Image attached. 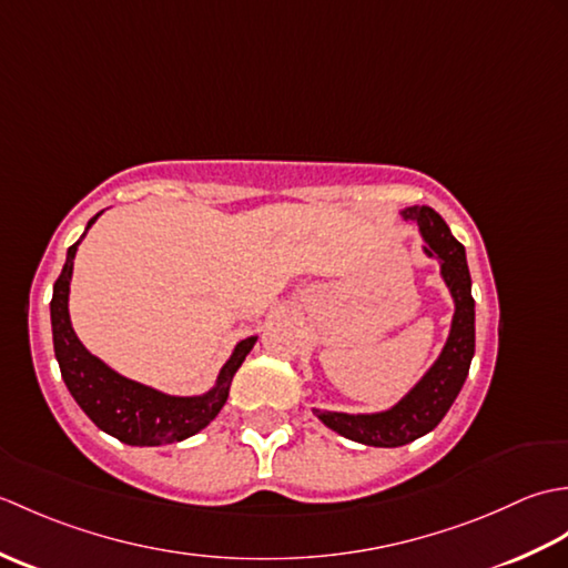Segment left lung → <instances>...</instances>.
<instances>
[{"label":"left lung","instance_id":"8db88e82","mask_svg":"<svg viewBox=\"0 0 568 568\" xmlns=\"http://www.w3.org/2000/svg\"><path fill=\"white\" fill-rule=\"evenodd\" d=\"M400 214L419 226V234L425 239L422 248L429 258H437L442 265V277L454 297L449 339H446L439 358L434 361L415 388L390 409L373 415L315 409V415L324 425L339 432L342 437L368 446H385V449L425 437L427 432L439 425L454 405L458 390L464 388L476 348V303L470 297V273L464 246L452 236L449 226L432 207L422 204V207H407Z\"/></svg>","mask_w":568,"mask_h":568}]
</instances>
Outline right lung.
<instances>
[{"label":"right lung","instance_id":"obj_1","mask_svg":"<svg viewBox=\"0 0 568 568\" xmlns=\"http://www.w3.org/2000/svg\"><path fill=\"white\" fill-rule=\"evenodd\" d=\"M102 214V212H100ZM100 214H94L88 222V229L94 224ZM84 229V234H88ZM80 236V241L84 239ZM80 241H75L68 248V258L63 271H60L58 281L53 285V300H51V327H53V348L60 366V376H63L70 395L82 407L94 425L102 432L112 434L119 442L131 446H161V444H175L183 442L192 434L204 429L210 422L220 415L224 407L229 388H232V378L244 364L246 354L256 344V336L241 339L222 366L220 376H216L214 388L204 395H165L149 385L131 381L122 373H116L92 356L88 348L78 339L75 329L70 324L68 312V295H70V277H72V261Z\"/></svg>","mask_w":568,"mask_h":568}]
</instances>
